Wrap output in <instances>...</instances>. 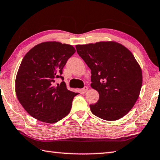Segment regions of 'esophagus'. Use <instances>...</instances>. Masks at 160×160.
I'll return each instance as SVG.
<instances>
[{"mask_svg": "<svg viewBox=\"0 0 160 160\" xmlns=\"http://www.w3.org/2000/svg\"><path fill=\"white\" fill-rule=\"evenodd\" d=\"M88 86H84L83 88L81 90V92H82V93H85V92H86L87 91H88Z\"/></svg>", "mask_w": 160, "mask_h": 160, "instance_id": "1", "label": "esophagus"}]
</instances>
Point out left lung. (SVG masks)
Segmentation results:
<instances>
[{"mask_svg":"<svg viewBox=\"0 0 160 160\" xmlns=\"http://www.w3.org/2000/svg\"><path fill=\"white\" fill-rule=\"evenodd\" d=\"M77 52L91 70V87L99 100L90 104L95 116L116 120L125 116L139 95L142 72L127 48L115 42L76 45Z\"/></svg>","mask_w":160,"mask_h":160,"instance_id":"1","label":"left lung"}]
</instances>
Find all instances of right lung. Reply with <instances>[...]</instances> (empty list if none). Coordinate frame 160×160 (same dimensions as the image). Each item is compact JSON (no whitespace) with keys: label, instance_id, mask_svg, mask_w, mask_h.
Here are the masks:
<instances>
[{"label":"right lung","instance_id":"1","mask_svg":"<svg viewBox=\"0 0 160 160\" xmlns=\"http://www.w3.org/2000/svg\"><path fill=\"white\" fill-rule=\"evenodd\" d=\"M70 44L46 42L27 53L18 70L15 89L17 98L27 112L40 121L54 123L70 112L78 93L67 89L62 69L75 53Z\"/></svg>","mask_w":160,"mask_h":160}]
</instances>
